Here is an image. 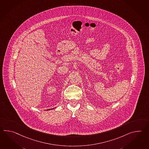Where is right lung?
I'll use <instances>...</instances> for the list:
<instances>
[{
	"label": "right lung",
	"instance_id": "1",
	"mask_svg": "<svg viewBox=\"0 0 149 149\" xmlns=\"http://www.w3.org/2000/svg\"><path fill=\"white\" fill-rule=\"evenodd\" d=\"M49 110H50V109H49Z\"/></svg>",
	"mask_w": 149,
	"mask_h": 149
}]
</instances>
